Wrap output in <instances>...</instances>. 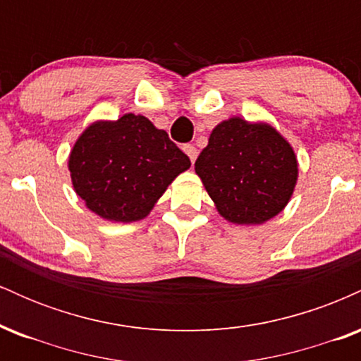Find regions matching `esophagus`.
Masks as SVG:
<instances>
[{
  "mask_svg": "<svg viewBox=\"0 0 361 361\" xmlns=\"http://www.w3.org/2000/svg\"><path fill=\"white\" fill-rule=\"evenodd\" d=\"M183 151H185V154L190 157V161H192V164L195 163V159H197V147L195 146H192V144H186V146L183 147Z\"/></svg>",
  "mask_w": 361,
  "mask_h": 361,
  "instance_id": "34e87169",
  "label": "esophagus"
}]
</instances>
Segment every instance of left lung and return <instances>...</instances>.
Here are the masks:
<instances>
[{
	"mask_svg": "<svg viewBox=\"0 0 361 361\" xmlns=\"http://www.w3.org/2000/svg\"><path fill=\"white\" fill-rule=\"evenodd\" d=\"M195 173L226 221L258 226L288 204L299 164L288 140L270 123L233 117L214 128Z\"/></svg>",
	"mask_w": 361,
	"mask_h": 361,
	"instance_id": "left-lung-1",
	"label": "left lung"
}]
</instances>
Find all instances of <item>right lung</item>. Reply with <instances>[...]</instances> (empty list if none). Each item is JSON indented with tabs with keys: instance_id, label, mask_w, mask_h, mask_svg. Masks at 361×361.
<instances>
[{
	"instance_id": "1",
	"label": "right lung",
	"mask_w": 361,
	"mask_h": 361,
	"mask_svg": "<svg viewBox=\"0 0 361 361\" xmlns=\"http://www.w3.org/2000/svg\"><path fill=\"white\" fill-rule=\"evenodd\" d=\"M190 159L144 115L98 120L78 137L68 168L74 192L111 222L147 217Z\"/></svg>"
}]
</instances>
